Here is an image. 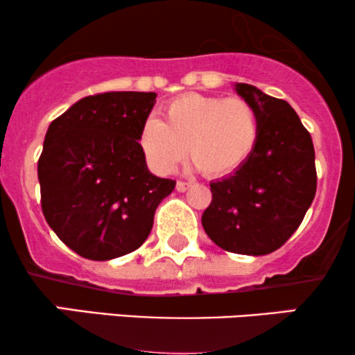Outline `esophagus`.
Segmentation results:
<instances>
[{
    "label": "esophagus",
    "mask_w": 355,
    "mask_h": 355,
    "mask_svg": "<svg viewBox=\"0 0 355 355\" xmlns=\"http://www.w3.org/2000/svg\"><path fill=\"white\" fill-rule=\"evenodd\" d=\"M189 182H186V181H181V179H178V182H176V189L179 191V193H184V191H187L189 189Z\"/></svg>",
    "instance_id": "34e87169"
}]
</instances>
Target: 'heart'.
I'll return each instance as SVG.
<instances>
[{
  "label": "heart",
  "mask_w": 355,
  "mask_h": 355,
  "mask_svg": "<svg viewBox=\"0 0 355 355\" xmlns=\"http://www.w3.org/2000/svg\"><path fill=\"white\" fill-rule=\"evenodd\" d=\"M259 137V118L244 98L186 94L149 118L137 143L154 169L169 173L187 157L204 176H226L251 156Z\"/></svg>",
  "instance_id": "b5f03b06"
}]
</instances>
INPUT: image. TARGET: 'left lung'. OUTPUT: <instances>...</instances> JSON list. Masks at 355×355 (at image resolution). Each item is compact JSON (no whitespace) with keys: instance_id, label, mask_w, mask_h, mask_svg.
I'll return each mask as SVG.
<instances>
[{"instance_id":"8db88e82","label":"left lung","mask_w":355,"mask_h":355,"mask_svg":"<svg viewBox=\"0 0 355 355\" xmlns=\"http://www.w3.org/2000/svg\"><path fill=\"white\" fill-rule=\"evenodd\" d=\"M236 91L254 106L259 137L231 176L211 182L202 227L220 249L245 256L277 251L301 226L318 189L312 137L284 99L251 85Z\"/></svg>"}]
</instances>
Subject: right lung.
<instances>
[{"label": "right lung", "instance_id": "1", "mask_svg": "<svg viewBox=\"0 0 355 355\" xmlns=\"http://www.w3.org/2000/svg\"><path fill=\"white\" fill-rule=\"evenodd\" d=\"M156 93L86 96L49 124L37 161L41 209L81 257L110 261L141 248L176 181L153 176L137 136Z\"/></svg>", "mask_w": 355, "mask_h": 355}]
</instances>
